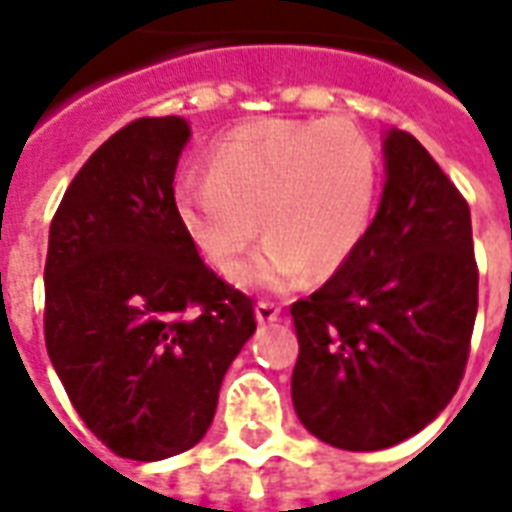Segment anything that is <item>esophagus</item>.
Instances as JSON below:
<instances>
[{
    "instance_id": "esophagus-1",
    "label": "esophagus",
    "mask_w": 512,
    "mask_h": 512,
    "mask_svg": "<svg viewBox=\"0 0 512 512\" xmlns=\"http://www.w3.org/2000/svg\"><path fill=\"white\" fill-rule=\"evenodd\" d=\"M255 315L260 323H274V321H279L282 307H279V304H274V301H257Z\"/></svg>"
}]
</instances>
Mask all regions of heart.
<instances>
[{"instance_id": "obj_1", "label": "heart", "mask_w": 512, "mask_h": 512, "mask_svg": "<svg viewBox=\"0 0 512 512\" xmlns=\"http://www.w3.org/2000/svg\"><path fill=\"white\" fill-rule=\"evenodd\" d=\"M208 175L189 172L172 202L200 257L230 277L260 233L266 244L238 274L249 288H296L307 268L329 277L362 244L378 189L370 136L348 120H257L219 136Z\"/></svg>"}]
</instances>
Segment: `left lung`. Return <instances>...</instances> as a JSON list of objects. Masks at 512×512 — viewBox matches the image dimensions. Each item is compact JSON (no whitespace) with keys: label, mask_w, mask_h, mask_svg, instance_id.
Instances as JSON below:
<instances>
[{"label":"left lung","mask_w":512,"mask_h":512,"mask_svg":"<svg viewBox=\"0 0 512 512\" xmlns=\"http://www.w3.org/2000/svg\"><path fill=\"white\" fill-rule=\"evenodd\" d=\"M386 183L362 244L290 307L293 408L315 439L351 452L414 436L458 392L477 263L461 191L406 131H386Z\"/></svg>","instance_id":"8db88e82"}]
</instances>
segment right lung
<instances>
[{
  "label": "right lung",
  "mask_w": 512,
  "mask_h": 512,
  "mask_svg": "<svg viewBox=\"0 0 512 512\" xmlns=\"http://www.w3.org/2000/svg\"><path fill=\"white\" fill-rule=\"evenodd\" d=\"M183 117H139L87 158L51 219L46 351L73 408L109 450L161 461L211 428L255 307L202 263L172 180Z\"/></svg>",
  "instance_id": "obj_1"
}]
</instances>
